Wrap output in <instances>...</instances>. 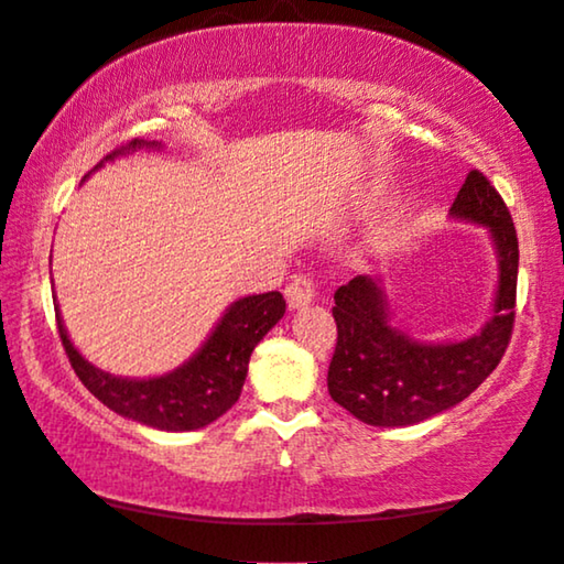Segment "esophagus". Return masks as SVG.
<instances>
[{
    "label": "esophagus",
    "instance_id": "esophagus-1",
    "mask_svg": "<svg viewBox=\"0 0 564 564\" xmlns=\"http://www.w3.org/2000/svg\"><path fill=\"white\" fill-rule=\"evenodd\" d=\"M284 297H288L292 310L305 307L307 302H313L315 300V282H313V276H307V274L292 276V282L288 284V290H284Z\"/></svg>",
    "mask_w": 564,
    "mask_h": 564
}]
</instances>
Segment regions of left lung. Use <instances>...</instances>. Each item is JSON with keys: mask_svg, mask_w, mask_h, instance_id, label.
Listing matches in <instances>:
<instances>
[{"mask_svg": "<svg viewBox=\"0 0 564 564\" xmlns=\"http://www.w3.org/2000/svg\"><path fill=\"white\" fill-rule=\"evenodd\" d=\"M451 216L486 226L499 262L494 315L476 336L427 343L399 330L379 276L358 274L336 290L338 343L328 391L333 402L373 427H406L460 404L499 366L511 340L519 241L509 208L488 177L470 170Z\"/></svg>", "mask_w": 564, "mask_h": 564, "instance_id": "1", "label": "left lung"}]
</instances>
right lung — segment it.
<instances>
[{"mask_svg": "<svg viewBox=\"0 0 564 564\" xmlns=\"http://www.w3.org/2000/svg\"><path fill=\"white\" fill-rule=\"evenodd\" d=\"M160 142L132 140L96 165L113 158H127L137 150H160ZM284 297L280 292L249 295L231 302L221 321L210 330L206 343L183 366L152 379L113 377L88 364L73 346L61 313L58 333L68 361L84 387L121 417L165 432L200 430L226 414L241 397L243 379L249 371L251 350L284 315Z\"/></svg>", "mask_w": 564, "mask_h": 564, "instance_id": "obj_1", "label": "right lung"}]
</instances>
